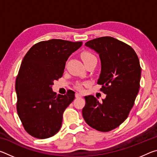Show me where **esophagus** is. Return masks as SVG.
Listing matches in <instances>:
<instances>
[{
    "instance_id": "esophagus-1",
    "label": "esophagus",
    "mask_w": 157,
    "mask_h": 157,
    "mask_svg": "<svg viewBox=\"0 0 157 157\" xmlns=\"http://www.w3.org/2000/svg\"><path fill=\"white\" fill-rule=\"evenodd\" d=\"M75 98H82V95L77 93V94H75Z\"/></svg>"
}]
</instances>
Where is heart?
Returning <instances> with one entry per match:
<instances>
[{
  "mask_svg": "<svg viewBox=\"0 0 157 157\" xmlns=\"http://www.w3.org/2000/svg\"><path fill=\"white\" fill-rule=\"evenodd\" d=\"M81 57H82V60H83L84 63L88 62H90V61H91L93 59H97L96 57H95V55L93 54V53H91V52H89V51H85L84 52H82ZM78 88L81 90L82 89L81 85L79 84L78 86Z\"/></svg>",
  "mask_w": 157,
  "mask_h": 157,
  "instance_id": "1",
  "label": "heart"
}]
</instances>
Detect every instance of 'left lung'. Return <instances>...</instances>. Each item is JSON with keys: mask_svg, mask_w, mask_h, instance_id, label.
<instances>
[{"mask_svg": "<svg viewBox=\"0 0 157 157\" xmlns=\"http://www.w3.org/2000/svg\"><path fill=\"white\" fill-rule=\"evenodd\" d=\"M85 46L99 54L101 73L98 84L106 98L99 102L85 96L82 116L86 123L100 132H109L128 117L140 88L141 68L132 48L111 36L87 41Z\"/></svg>", "mask_w": 157, "mask_h": 157, "instance_id": "left-lung-1", "label": "left lung"}]
</instances>
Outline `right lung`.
Segmentation results:
<instances>
[{
  "mask_svg": "<svg viewBox=\"0 0 157 157\" xmlns=\"http://www.w3.org/2000/svg\"><path fill=\"white\" fill-rule=\"evenodd\" d=\"M82 41L50 39L34 44L21 62L16 79L17 109L23 126L36 139H48L59 131L63 113L75 99V92L57 95L52 86L62 78L70 55Z\"/></svg>",
  "mask_w": 157,
  "mask_h": 157,
  "instance_id": "add662e5",
  "label": "right lung"
}]
</instances>
